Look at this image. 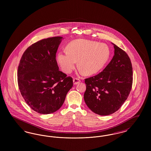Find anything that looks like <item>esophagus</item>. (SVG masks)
<instances>
[{
  "mask_svg": "<svg viewBox=\"0 0 151 151\" xmlns=\"http://www.w3.org/2000/svg\"><path fill=\"white\" fill-rule=\"evenodd\" d=\"M73 84L74 85H76L78 84V83H79L80 82V80L78 78H74L73 79Z\"/></svg>",
  "mask_w": 151,
  "mask_h": 151,
  "instance_id": "1",
  "label": "esophagus"
}]
</instances>
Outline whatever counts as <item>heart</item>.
<instances>
[{
  "label": "heart",
  "mask_w": 151,
  "mask_h": 151,
  "mask_svg": "<svg viewBox=\"0 0 151 151\" xmlns=\"http://www.w3.org/2000/svg\"><path fill=\"white\" fill-rule=\"evenodd\" d=\"M66 50L59 52L57 59L62 70L67 73L75 68L78 60L79 68L84 74L96 73L102 70L110 58L108 45L84 39L70 42Z\"/></svg>",
  "instance_id": "heart-1"
}]
</instances>
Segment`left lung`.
I'll use <instances>...</instances> for the list:
<instances>
[{"instance_id": "1", "label": "left lung", "mask_w": 151, "mask_h": 151, "mask_svg": "<svg viewBox=\"0 0 151 151\" xmlns=\"http://www.w3.org/2000/svg\"><path fill=\"white\" fill-rule=\"evenodd\" d=\"M113 45L114 55L110 62L98 75L85 79V102L99 115H110L116 111L127 100L132 88V67L129 57Z\"/></svg>"}]
</instances>
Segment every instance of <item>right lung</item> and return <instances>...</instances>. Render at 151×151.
<instances>
[{
  "label": "right lung",
  "instance_id": "right-lung-1",
  "mask_svg": "<svg viewBox=\"0 0 151 151\" xmlns=\"http://www.w3.org/2000/svg\"><path fill=\"white\" fill-rule=\"evenodd\" d=\"M62 39L54 37L32 44L24 51L18 67L17 82L22 96L40 114L57 111L73 86L72 78L59 70L55 59Z\"/></svg>",
  "mask_w": 151,
  "mask_h": 151
}]
</instances>
